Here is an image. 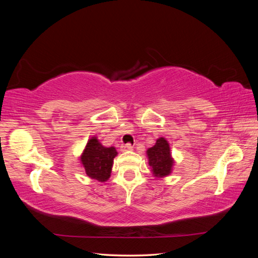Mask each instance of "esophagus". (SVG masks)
Here are the masks:
<instances>
[{
    "mask_svg": "<svg viewBox=\"0 0 258 258\" xmlns=\"http://www.w3.org/2000/svg\"><path fill=\"white\" fill-rule=\"evenodd\" d=\"M132 150V146H131V144H122L121 146H120V151L121 152H127V151H131Z\"/></svg>",
    "mask_w": 258,
    "mask_h": 258,
    "instance_id": "1",
    "label": "esophagus"
}]
</instances>
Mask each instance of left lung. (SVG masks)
Segmentation results:
<instances>
[{
  "label": "left lung",
  "instance_id": "1",
  "mask_svg": "<svg viewBox=\"0 0 258 258\" xmlns=\"http://www.w3.org/2000/svg\"><path fill=\"white\" fill-rule=\"evenodd\" d=\"M170 151L169 143L165 138H159L155 145L147 150L148 165L154 176L163 177L171 173L174 161Z\"/></svg>",
  "mask_w": 258,
  "mask_h": 258
}]
</instances>
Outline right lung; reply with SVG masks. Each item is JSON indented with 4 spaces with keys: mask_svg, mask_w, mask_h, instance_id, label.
Listing matches in <instances>:
<instances>
[{
    "mask_svg": "<svg viewBox=\"0 0 258 258\" xmlns=\"http://www.w3.org/2000/svg\"><path fill=\"white\" fill-rule=\"evenodd\" d=\"M115 156L117 152L114 146L104 147L96 137H92L81 156V162L89 177L105 182L111 176Z\"/></svg>",
    "mask_w": 258,
    "mask_h": 258,
    "instance_id": "add662e5",
    "label": "right lung"
}]
</instances>
